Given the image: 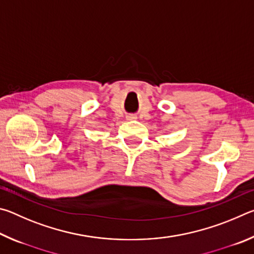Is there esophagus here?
<instances>
[{"mask_svg": "<svg viewBox=\"0 0 254 254\" xmlns=\"http://www.w3.org/2000/svg\"><path fill=\"white\" fill-rule=\"evenodd\" d=\"M128 119H130V120H131V119H135V118H134V117H128Z\"/></svg>", "mask_w": 254, "mask_h": 254, "instance_id": "obj_1", "label": "esophagus"}]
</instances>
